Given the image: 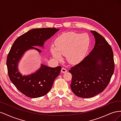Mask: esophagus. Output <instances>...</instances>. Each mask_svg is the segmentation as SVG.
Masks as SVG:
<instances>
[{
	"mask_svg": "<svg viewBox=\"0 0 121 121\" xmlns=\"http://www.w3.org/2000/svg\"><path fill=\"white\" fill-rule=\"evenodd\" d=\"M61 72L63 73H65L66 72H67V69H65V68H61Z\"/></svg>",
	"mask_w": 121,
	"mask_h": 121,
	"instance_id": "34e87169",
	"label": "esophagus"
}]
</instances>
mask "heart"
I'll use <instances>...</instances> for the list:
<instances>
[{"label": "heart", "instance_id": "b5f03b06", "mask_svg": "<svg viewBox=\"0 0 121 121\" xmlns=\"http://www.w3.org/2000/svg\"><path fill=\"white\" fill-rule=\"evenodd\" d=\"M90 44L88 34L69 32L58 36L55 40V46L50 47V52L57 60L61 59V55H65L69 63L77 64L85 57Z\"/></svg>", "mask_w": 121, "mask_h": 121}]
</instances>
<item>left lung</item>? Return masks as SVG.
<instances>
[{"instance_id":"1","label":"left lung","mask_w":121,"mask_h":121,"mask_svg":"<svg viewBox=\"0 0 121 121\" xmlns=\"http://www.w3.org/2000/svg\"><path fill=\"white\" fill-rule=\"evenodd\" d=\"M95 43L93 49L79 64L71 68V89L76 96L90 98L107 87L115 69L112 47L103 36L91 31Z\"/></svg>"}]
</instances>
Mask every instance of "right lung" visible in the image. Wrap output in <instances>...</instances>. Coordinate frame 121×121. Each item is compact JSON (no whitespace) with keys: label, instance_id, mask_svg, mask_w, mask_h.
<instances>
[{"label":"right lung","instance_id":"add662e5","mask_svg":"<svg viewBox=\"0 0 121 121\" xmlns=\"http://www.w3.org/2000/svg\"><path fill=\"white\" fill-rule=\"evenodd\" d=\"M55 28H36L18 37L13 44L6 60L8 74L10 81L21 92L31 98L44 96L52 88L54 80L60 75L61 66L51 68L43 64L35 73L23 75L18 69V64L27 51L41 50L34 46L43 47L47 40L59 31Z\"/></svg>","mask_w":121,"mask_h":121}]
</instances>
